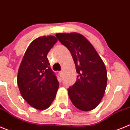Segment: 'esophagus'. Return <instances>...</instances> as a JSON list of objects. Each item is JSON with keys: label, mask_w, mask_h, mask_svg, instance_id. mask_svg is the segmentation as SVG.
Segmentation results:
<instances>
[{"label": "esophagus", "mask_w": 130, "mask_h": 130, "mask_svg": "<svg viewBox=\"0 0 130 130\" xmlns=\"http://www.w3.org/2000/svg\"><path fill=\"white\" fill-rule=\"evenodd\" d=\"M63 71H60V72H59V74H60V75H61V76L63 75Z\"/></svg>", "instance_id": "obj_1"}]
</instances>
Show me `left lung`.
Wrapping results in <instances>:
<instances>
[{
  "mask_svg": "<svg viewBox=\"0 0 130 130\" xmlns=\"http://www.w3.org/2000/svg\"><path fill=\"white\" fill-rule=\"evenodd\" d=\"M56 36L71 52L78 74L75 84L68 89L70 99L79 110H92L104 94L107 79L106 66L93 45L82 35L59 33Z\"/></svg>",
  "mask_w": 130,
  "mask_h": 130,
  "instance_id": "obj_1",
  "label": "left lung"
}]
</instances>
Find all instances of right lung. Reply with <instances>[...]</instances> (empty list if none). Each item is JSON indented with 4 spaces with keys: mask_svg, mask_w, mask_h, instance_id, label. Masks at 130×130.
Returning a JSON list of instances; mask_svg holds the SVG:
<instances>
[{
    "mask_svg": "<svg viewBox=\"0 0 130 130\" xmlns=\"http://www.w3.org/2000/svg\"><path fill=\"white\" fill-rule=\"evenodd\" d=\"M58 39L54 36L39 37L26 51L17 75V84L23 99L31 107L43 110L51 106L59 87L50 67L47 54Z\"/></svg>",
    "mask_w": 130,
    "mask_h": 130,
    "instance_id": "add662e5",
    "label": "right lung"
}]
</instances>
